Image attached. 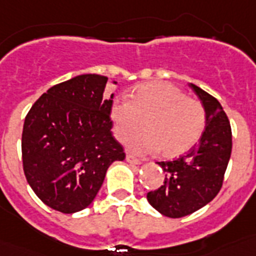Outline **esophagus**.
Returning a JSON list of instances; mask_svg holds the SVG:
<instances>
[{
    "label": "esophagus",
    "mask_w": 256,
    "mask_h": 256,
    "mask_svg": "<svg viewBox=\"0 0 256 256\" xmlns=\"http://www.w3.org/2000/svg\"><path fill=\"white\" fill-rule=\"evenodd\" d=\"M126 162H130V164H132V165H140V164H141V162H140L137 158H134V156H132V155H126Z\"/></svg>",
    "instance_id": "1"
}]
</instances>
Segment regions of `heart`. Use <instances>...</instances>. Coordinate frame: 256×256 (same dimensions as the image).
<instances>
[{
  "label": "heart",
  "mask_w": 256,
  "mask_h": 256,
  "mask_svg": "<svg viewBox=\"0 0 256 256\" xmlns=\"http://www.w3.org/2000/svg\"><path fill=\"white\" fill-rule=\"evenodd\" d=\"M114 134L119 141L146 122L148 132L126 140V148L136 155L173 159L188 152L200 140L206 126V114L200 101L169 82H151L137 87L130 100L116 98L110 108Z\"/></svg>",
  "instance_id": "heart-1"
}]
</instances>
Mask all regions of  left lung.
Listing matches in <instances>:
<instances>
[{"label":"left lung","mask_w":256,"mask_h":256,"mask_svg":"<svg viewBox=\"0 0 256 256\" xmlns=\"http://www.w3.org/2000/svg\"><path fill=\"white\" fill-rule=\"evenodd\" d=\"M190 87L205 108V130L187 155L156 162L165 173L164 184L148 194L151 206L169 218L190 216L218 195L232 151L230 120L219 101L196 84Z\"/></svg>","instance_id":"left-lung-1"}]
</instances>
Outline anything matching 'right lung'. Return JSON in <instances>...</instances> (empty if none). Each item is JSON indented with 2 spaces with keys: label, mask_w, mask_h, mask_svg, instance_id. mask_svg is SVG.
Segmentation results:
<instances>
[{
  "label": "right lung",
  "mask_w": 256,
  "mask_h": 256,
  "mask_svg": "<svg viewBox=\"0 0 256 256\" xmlns=\"http://www.w3.org/2000/svg\"><path fill=\"white\" fill-rule=\"evenodd\" d=\"M106 83L108 76L98 74L58 83L36 101L24 122L26 180L47 206L64 214L90 206L108 166L126 158L112 133L114 94L105 97Z\"/></svg>",
  "instance_id": "right-lung-1"
}]
</instances>
